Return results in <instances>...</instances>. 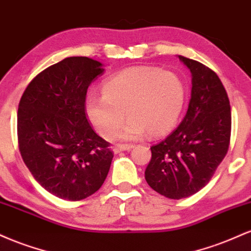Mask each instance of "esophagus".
Returning a JSON list of instances; mask_svg holds the SVG:
<instances>
[{"label": "esophagus", "instance_id": "34e87169", "mask_svg": "<svg viewBox=\"0 0 251 251\" xmlns=\"http://www.w3.org/2000/svg\"><path fill=\"white\" fill-rule=\"evenodd\" d=\"M132 149H133V145H127V144L126 145H117L113 148V152L114 153H119L122 151H128V150Z\"/></svg>", "mask_w": 251, "mask_h": 251}]
</instances>
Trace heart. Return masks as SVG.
Wrapping results in <instances>:
<instances>
[{"label": "heart", "instance_id": "heart-1", "mask_svg": "<svg viewBox=\"0 0 251 251\" xmlns=\"http://www.w3.org/2000/svg\"><path fill=\"white\" fill-rule=\"evenodd\" d=\"M186 101L183 80L172 72L132 67L106 80L102 94L86 99V114L101 137L111 139L125 120L130 118L118 139L135 140L149 134L163 135L179 120Z\"/></svg>", "mask_w": 251, "mask_h": 251}]
</instances>
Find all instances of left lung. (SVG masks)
Here are the masks:
<instances>
[{"label": "left lung", "instance_id": "8db88e82", "mask_svg": "<svg viewBox=\"0 0 251 251\" xmlns=\"http://www.w3.org/2000/svg\"><path fill=\"white\" fill-rule=\"evenodd\" d=\"M192 75L191 99L180 125L151 148L145 179L158 194L180 200L203 189L229 150L231 108L214 71L179 55Z\"/></svg>", "mask_w": 251, "mask_h": 251}]
</instances>
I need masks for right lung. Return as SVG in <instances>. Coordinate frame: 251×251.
<instances>
[{
  "label": "right lung",
  "mask_w": 251,
  "mask_h": 251,
  "mask_svg": "<svg viewBox=\"0 0 251 251\" xmlns=\"http://www.w3.org/2000/svg\"><path fill=\"white\" fill-rule=\"evenodd\" d=\"M101 63L66 57L39 73L22 94L17 111L21 157L43 189L67 201L93 195L105 181L113 152L86 118L89 83Z\"/></svg>",
  "instance_id": "right-lung-1"
}]
</instances>
